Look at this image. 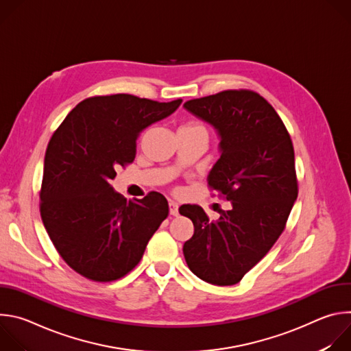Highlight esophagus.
<instances>
[{
	"label": "esophagus",
	"mask_w": 351,
	"mask_h": 351,
	"mask_svg": "<svg viewBox=\"0 0 351 351\" xmlns=\"http://www.w3.org/2000/svg\"><path fill=\"white\" fill-rule=\"evenodd\" d=\"M169 214L171 215H178L179 214V206L175 202H169Z\"/></svg>",
	"instance_id": "34e87169"
}]
</instances>
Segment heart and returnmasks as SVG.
<instances>
[{"instance_id":"heart-1","label":"heart","mask_w":351,"mask_h":351,"mask_svg":"<svg viewBox=\"0 0 351 351\" xmlns=\"http://www.w3.org/2000/svg\"><path fill=\"white\" fill-rule=\"evenodd\" d=\"M182 128H186V129H193V130H199V132H206V128L203 125L199 123H189L186 126H182Z\"/></svg>"}]
</instances>
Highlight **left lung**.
<instances>
[{
  "label": "left lung",
  "mask_w": 351,
  "mask_h": 351,
  "mask_svg": "<svg viewBox=\"0 0 351 351\" xmlns=\"http://www.w3.org/2000/svg\"><path fill=\"white\" fill-rule=\"evenodd\" d=\"M183 107L215 129L221 157L207 180L232 204L215 222L198 206L179 210L194 225L184 260L204 282L236 285L285 229L298 193L293 143L274 107L254 91L226 90Z\"/></svg>",
  "instance_id": "obj_1"
}]
</instances>
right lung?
<instances>
[{
  "label": "right lung",
  "instance_id": "right-lung-1",
  "mask_svg": "<svg viewBox=\"0 0 351 351\" xmlns=\"http://www.w3.org/2000/svg\"><path fill=\"white\" fill-rule=\"evenodd\" d=\"M182 99L158 103L130 94L83 99L48 143L40 191L45 230L64 261L95 282L125 276L168 217L167 198L148 193L136 203L117 193V168L133 162L140 133Z\"/></svg>",
  "mask_w": 351,
  "mask_h": 351
}]
</instances>
